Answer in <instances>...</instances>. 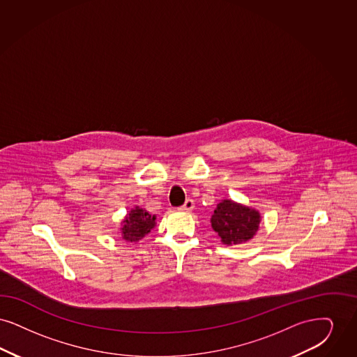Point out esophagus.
<instances>
[{
	"label": "esophagus",
	"instance_id": "34e87169",
	"mask_svg": "<svg viewBox=\"0 0 357 357\" xmlns=\"http://www.w3.org/2000/svg\"><path fill=\"white\" fill-rule=\"evenodd\" d=\"M193 208H195V202H193V200L188 199L185 204H184L183 206H180L178 209H180L181 212H190V211H193Z\"/></svg>",
	"mask_w": 357,
	"mask_h": 357
}]
</instances>
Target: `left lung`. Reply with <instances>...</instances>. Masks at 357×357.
Returning a JSON list of instances; mask_svg holds the SVG:
<instances>
[{
  "label": "left lung",
  "instance_id": "left-lung-1",
  "mask_svg": "<svg viewBox=\"0 0 357 357\" xmlns=\"http://www.w3.org/2000/svg\"><path fill=\"white\" fill-rule=\"evenodd\" d=\"M260 221L259 211L228 199L218 202L211 218L212 229L227 245L243 244L253 238L259 231Z\"/></svg>",
  "mask_w": 357,
  "mask_h": 357
}]
</instances>
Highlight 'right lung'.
<instances>
[{"instance_id":"obj_1","label":"right lung","mask_w":357,"mask_h":357,"mask_svg":"<svg viewBox=\"0 0 357 357\" xmlns=\"http://www.w3.org/2000/svg\"><path fill=\"white\" fill-rule=\"evenodd\" d=\"M155 227V216L149 215L142 208H133L124 218L121 225V237L125 241L137 243Z\"/></svg>"}]
</instances>
